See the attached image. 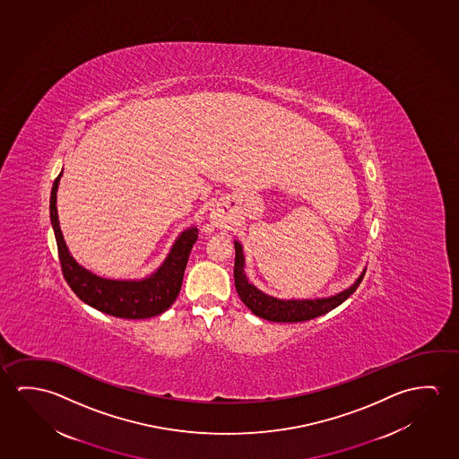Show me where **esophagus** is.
Listing matches in <instances>:
<instances>
[{
	"mask_svg": "<svg viewBox=\"0 0 459 459\" xmlns=\"http://www.w3.org/2000/svg\"><path fill=\"white\" fill-rule=\"evenodd\" d=\"M211 219H212V224L216 227H222L226 224V219L222 218L219 212H212Z\"/></svg>",
	"mask_w": 459,
	"mask_h": 459,
	"instance_id": "34e87169",
	"label": "esophagus"
}]
</instances>
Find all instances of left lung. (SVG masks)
<instances>
[{
  "label": "left lung",
  "mask_w": 459,
  "mask_h": 459,
  "mask_svg": "<svg viewBox=\"0 0 459 459\" xmlns=\"http://www.w3.org/2000/svg\"><path fill=\"white\" fill-rule=\"evenodd\" d=\"M235 245V267H233V278L235 288L240 296L241 301L255 314L269 322L278 324H293V322H306L310 318L328 314L339 304L346 301L347 298L359 288L367 267L361 271L360 275L353 281L352 285L326 298H307V299H280L271 294L264 293L257 286L253 285L247 277L245 272V255L243 247L238 240L233 241Z\"/></svg>",
  "instance_id": "left-lung-1"
}]
</instances>
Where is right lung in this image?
<instances>
[{
  "mask_svg": "<svg viewBox=\"0 0 459 459\" xmlns=\"http://www.w3.org/2000/svg\"><path fill=\"white\" fill-rule=\"evenodd\" d=\"M62 171L54 181L49 200V214L53 224L54 235L59 249L62 273L67 280L74 293L91 307L98 308L108 316L120 318H151L160 316L171 307L178 294L181 291L182 278L187 265L188 255L198 238V229L187 227L174 240L173 247L166 255L165 261L152 272L151 275L141 280H113L99 277L96 273L84 269L82 264L70 255L67 243L64 240L59 214H57V188L61 182Z\"/></svg>",
  "mask_w": 459,
  "mask_h": 459,
  "instance_id": "right-lung-1",
  "label": "right lung"
}]
</instances>
